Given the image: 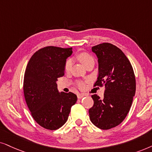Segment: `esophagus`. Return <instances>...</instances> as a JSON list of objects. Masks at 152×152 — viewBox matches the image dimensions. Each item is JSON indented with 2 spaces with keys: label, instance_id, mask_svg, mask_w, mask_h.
<instances>
[{
  "label": "esophagus",
  "instance_id": "esophagus-1",
  "mask_svg": "<svg viewBox=\"0 0 152 152\" xmlns=\"http://www.w3.org/2000/svg\"><path fill=\"white\" fill-rule=\"evenodd\" d=\"M85 96H86V94H78L77 95V97H78V99H82L83 97Z\"/></svg>",
  "mask_w": 152,
  "mask_h": 152
}]
</instances>
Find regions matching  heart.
<instances>
[{
    "mask_svg": "<svg viewBox=\"0 0 152 152\" xmlns=\"http://www.w3.org/2000/svg\"><path fill=\"white\" fill-rule=\"evenodd\" d=\"M77 58L78 60L81 62V63L83 64V65L86 66L87 64H88L90 62H94V58L90 54H89L88 53L86 52H81L80 53H78L77 55ZM71 65H72V62L70 60H67L65 64V68L66 71H68L71 67ZM83 84H80V87H82Z\"/></svg>",
    "mask_w": 152,
    "mask_h": 152,
    "instance_id": "heart-1",
    "label": "heart"
}]
</instances>
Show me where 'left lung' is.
<instances>
[{"label": "left lung", "mask_w": 152, "mask_h": 152, "mask_svg": "<svg viewBox=\"0 0 152 152\" xmlns=\"http://www.w3.org/2000/svg\"><path fill=\"white\" fill-rule=\"evenodd\" d=\"M98 58L99 76L94 86H105L104 99L93 94L94 105L89 110L92 124L104 130L117 126L126 117L135 93L132 66L117 46L103 43L92 47Z\"/></svg>", "instance_id": "8db88e82"}]
</instances>
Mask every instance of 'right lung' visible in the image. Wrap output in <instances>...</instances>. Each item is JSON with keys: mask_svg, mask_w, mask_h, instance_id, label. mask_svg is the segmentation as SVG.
Listing matches in <instances>:
<instances>
[{"mask_svg": "<svg viewBox=\"0 0 152 152\" xmlns=\"http://www.w3.org/2000/svg\"><path fill=\"white\" fill-rule=\"evenodd\" d=\"M72 48L46 46L35 52L28 62L23 80L27 106L36 122L44 129L56 130L67 121L77 96L59 92L58 78L64 76L66 60Z\"/></svg>", "mask_w": 152, "mask_h": 152, "instance_id": "obj_1", "label": "right lung"}]
</instances>
